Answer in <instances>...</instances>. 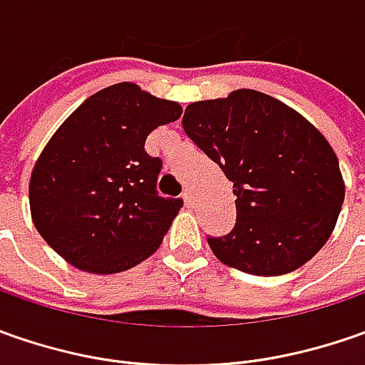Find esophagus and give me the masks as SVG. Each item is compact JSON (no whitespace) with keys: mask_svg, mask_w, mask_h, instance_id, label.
Masks as SVG:
<instances>
[{"mask_svg":"<svg viewBox=\"0 0 365 365\" xmlns=\"http://www.w3.org/2000/svg\"><path fill=\"white\" fill-rule=\"evenodd\" d=\"M182 201H185V205H187V207H192V205H195V199H192V192H190L189 189L182 192Z\"/></svg>","mask_w":365,"mask_h":365,"instance_id":"34e87169","label":"esophagus"}]
</instances>
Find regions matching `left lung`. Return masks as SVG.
I'll use <instances>...</instances> for the list:
<instances>
[{"instance_id":"1","label":"left lung","mask_w":365,"mask_h":365,"mask_svg":"<svg viewBox=\"0 0 365 365\" xmlns=\"http://www.w3.org/2000/svg\"><path fill=\"white\" fill-rule=\"evenodd\" d=\"M182 128L233 182L235 225L207 237L223 264L280 276L325 245L345 185L333 148L313 123L266 93L237 89L190 103Z\"/></svg>"}]
</instances>
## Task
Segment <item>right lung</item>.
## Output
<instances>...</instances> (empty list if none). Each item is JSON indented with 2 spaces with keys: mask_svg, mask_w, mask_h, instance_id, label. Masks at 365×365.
I'll list each match as a JSON object with an SVG mask.
<instances>
[{
  "mask_svg": "<svg viewBox=\"0 0 365 365\" xmlns=\"http://www.w3.org/2000/svg\"><path fill=\"white\" fill-rule=\"evenodd\" d=\"M182 107L133 83L85 99L50 138L30 176V211L44 242L78 270L115 274L152 256L180 199L156 190L162 160L144 150Z\"/></svg>",
  "mask_w": 365,
  "mask_h": 365,
  "instance_id": "right-lung-1",
  "label": "right lung"
}]
</instances>
